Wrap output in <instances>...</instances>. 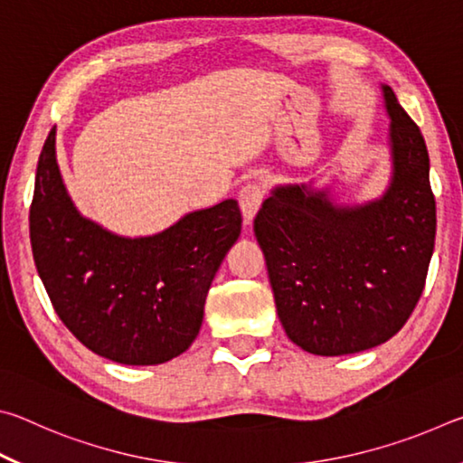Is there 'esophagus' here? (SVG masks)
Instances as JSON below:
<instances>
[{
    "mask_svg": "<svg viewBox=\"0 0 463 463\" xmlns=\"http://www.w3.org/2000/svg\"><path fill=\"white\" fill-rule=\"evenodd\" d=\"M265 198V190L261 184H247L241 187L239 192V206H241V213L245 216V222L253 221V216L260 206L263 203Z\"/></svg>",
    "mask_w": 463,
    "mask_h": 463,
    "instance_id": "34e87169",
    "label": "esophagus"
}]
</instances>
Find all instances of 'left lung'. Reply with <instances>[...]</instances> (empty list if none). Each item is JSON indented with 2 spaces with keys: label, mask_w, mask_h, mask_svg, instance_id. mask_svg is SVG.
I'll return each instance as SVG.
<instances>
[{
  "label": "left lung",
  "mask_w": 463,
  "mask_h": 463,
  "mask_svg": "<svg viewBox=\"0 0 463 463\" xmlns=\"http://www.w3.org/2000/svg\"><path fill=\"white\" fill-rule=\"evenodd\" d=\"M394 175L382 200L339 208L307 185L273 190L253 221L286 335L315 355L388 341L425 288L437 210L425 138L383 85Z\"/></svg>",
  "instance_id": "8db88e82"
}]
</instances>
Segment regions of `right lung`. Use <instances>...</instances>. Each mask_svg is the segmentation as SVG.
I'll use <instances>...</instances> for the list:
<instances>
[{"mask_svg":"<svg viewBox=\"0 0 463 463\" xmlns=\"http://www.w3.org/2000/svg\"><path fill=\"white\" fill-rule=\"evenodd\" d=\"M241 222L239 203L224 200L155 237H116L77 213L59 174L54 128L44 140L30 203L34 263L62 325L101 357L156 365L184 354Z\"/></svg>","mask_w":463,"mask_h":463,"instance_id":"add662e5","label":"right lung"}]
</instances>
